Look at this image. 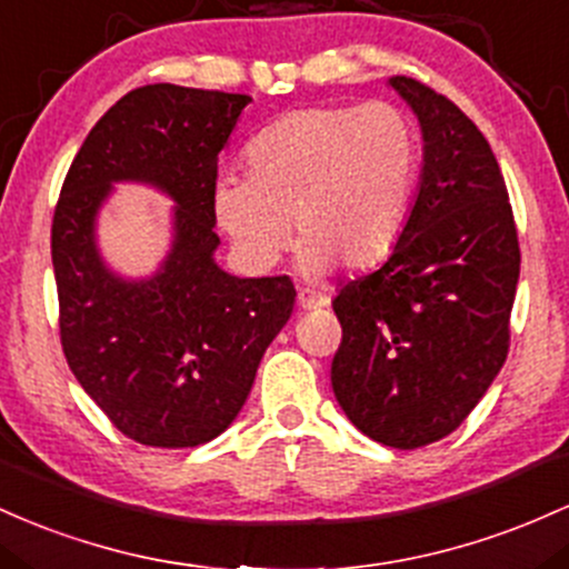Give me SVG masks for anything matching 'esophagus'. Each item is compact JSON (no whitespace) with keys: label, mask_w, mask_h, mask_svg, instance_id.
I'll return each mask as SVG.
<instances>
[{"label":"esophagus","mask_w":569,"mask_h":569,"mask_svg":"<svg viewBox=\"0 0 569 569\" xmlns=\"http://www.w3.org/2000/svg\"><path fill=\"white\" fill-rule=\"evenodd\" d=\"M298 306H301L303 311L322 309V306H328V296H322V292H315V290H298Z\"/></svg>","instance_id":"34e87169"}]
</instances>
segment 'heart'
I'll return each instance as SVG.
<instances>
[{"mask_svg":"<svg viewBox=\"0 0 569 569\" xmlns=\"http://www.w3.org/2000/svg\"><path fill=\"white\" fill-rule=\"evenodd\" d=\"M419 161L417 129L398 107L296 110L252 139L247 177L214 182V220L258 271L282 258L290 222L306 273L362 271L403 236Z\"/></svg>","mask_w":569,"mask_h":569,"instance_id":"heart-1","label":"heart"}]
</instances>
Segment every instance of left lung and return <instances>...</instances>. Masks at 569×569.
Instances as JSON below:
<instances>
[{
	"label": "left lung",
	"instance_id": "1",
	"mask_svg": "<svg viewBox=\"0 0 569 569\" xmlns=\"http://www.w3.org/2000/svg\"><path fill=\"white\" fill-rule=\"evenodd\" d=\"M419 118L425 166L406 231L373 273L338 290V406L392 449L455 432L510 347L519 233L500 163L455 101L413 78L389 80Z\"/></svg>",
	"mask_w": 569,
	"mask_h": 569
}]
</instances>
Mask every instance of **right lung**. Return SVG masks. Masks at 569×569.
I'll return each mask as SVG.
<instances>
[{
    "instance_id": "add662e5",
    "label": "right lung",
    "mask_w": 569,
    "mask_h": 569,
    "mask_svg": "<svg viewBox=\"0 0 569 569\" xmlns=\"http://www.w3.org/2000/svg\"><path fill=\"white\" fill-rule=\"evenodd\" d=\"M247 93L156 82L101 114L63 180L50 228L61 347L74 379L126 438L188 449L220 436L292 315L290 277L239 279L214 263L217 156ZM112 181L176 199V239L150 280H123L94 250Z\"/></svg>"
}]
</instances>
